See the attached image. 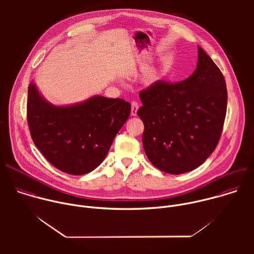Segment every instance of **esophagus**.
Segmentation results:
<instances>
[{
	"label": "esophagus",
	"instance_id": "1",
	"mask_svg": "<svg viewBox=\"0 0 254 254\" xmlns=\"http://www.w3.org/2000/svg\"><path fill=\"white\" fill-rule=\"evenodd\" d=\"M137 110H138V104H137V102L132 101V102H131V116L135 117V116H136V113H137Z\"/></svg>",
	"mask_w": 254,
	"mask_h": 254
}]
</instances>
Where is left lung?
<instances>
[{
	"instance_id": "obj_1",
	"label": "left lung",
	"mask_w": 254,
	"mask_h": 254,
	"mask_svg": "<svg viewBox=\"0 0 254 254\" xmlns=\"http://www.w3.org/2000/svg\"><path fill=\"white\" fill-rule=\"evenodd\" d=\"M139 97L142 146L156 168L184 174L213 153L226 116L227 89L220 69L200 46L192 75L174 84L157 81Z\"/></svg>"
}]
</instances>
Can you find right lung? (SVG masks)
<instances>
[{"label":"right lung","mask_w":254,"mask_h":254,"mask_svg":"<svg viewBox=\"0 0 254 254\" xmlns=\"http://www.w3.org/2000/svg\"><path fill=\"white\" fill-rule=\"evenodd\" d=\"M130 107L122 98L101 95L56 105L34 80L28 87L27 119L35 146L51 165L70 175L87 174L102 163Z\"/></svg>","instance_id":"right-lung-1"}]
</instances>
